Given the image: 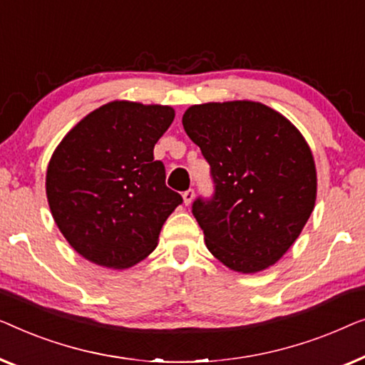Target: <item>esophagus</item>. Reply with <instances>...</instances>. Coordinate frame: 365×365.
<instances>
[{
    "instance_id": "34e87169",
    "label": "esophagus",
    "mask_w": 365,
    "mask_h": 365,
    "mask_svg": "<svg viewBox=\"0 0 365 365\" xmlns=\"http://www.w3.org/2000/svg\"><path fill=\"white\" fill-rule=\"evenodd\" d=\"M193 198H195V192H193L192 188L187 190V192H183V203H185V205L192 203Z\"/></svg>"
}]
</instances>
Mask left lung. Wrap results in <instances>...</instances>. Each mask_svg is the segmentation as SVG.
Instances as JSON below:
<instances>
[{"instance_id":"left-lung-1","label":"left lung","mask_w":365,"mask_h":365,"mask_svg":"<svg viewBox=\"0 0 365 365\" xmlns=\"http://www.w3.org/2000/svg\"><path fill=\"white\" fill-rule=\"evenodd\" d=\"M182 124L215 183L212 198L192 205L210 253L245 274L273 266L314 210L316 165L304 137L253 101L192 106Z\"/></svg>"}]
</instances>
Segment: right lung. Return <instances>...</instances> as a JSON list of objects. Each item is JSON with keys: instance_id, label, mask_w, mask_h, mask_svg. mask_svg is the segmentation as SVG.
<instances>
[{"instance_id": "obj_1", "label": "right lung", "mask_w": 365, "mask_h": 365, "mask_svg": "<svg viewBox=\"0 0 365 365\" xmlns=\"http://www.w3.org/2000/svg\"><path fill=\"white\" fill-rule=\"evenodd\" d=\"M173 117L170 106L114 101L87 114L56 147L46 195L56 225L82 258L125 269L155 250L163 223L183 202L153 158Z\"/></svg>"}]
</instances>
